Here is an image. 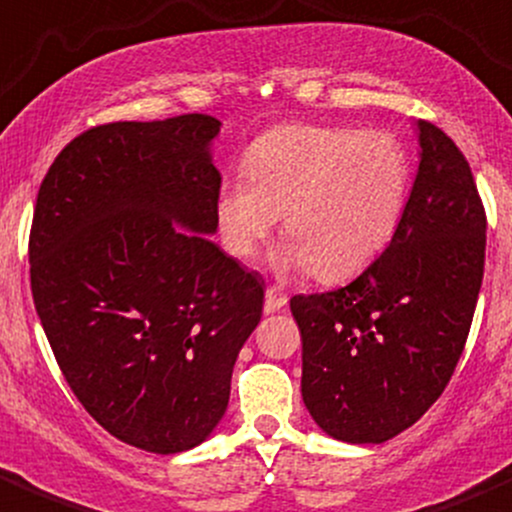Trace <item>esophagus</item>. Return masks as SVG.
<instances>
[{
  "mask_svg": "<svg viewBox=\"0 0 512 512\" xmlns=\"http://www.w3.org/2000/svg\"><path fill=\"white\" fill-rule=\"evenodd\" d=\"M287 305V295L280 290V287H267L265 290V310L275 312L280 307Z\"/></svg>",
  "mask_w": 512,
  "mask_h": 512,
  "instance_id": "34e87169",
  "label": "esophagus"
}]
</instances>
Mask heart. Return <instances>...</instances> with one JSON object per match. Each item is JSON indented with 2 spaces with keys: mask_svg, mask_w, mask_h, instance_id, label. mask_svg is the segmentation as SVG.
I'll return each instance as SVG.
<instances>
[{
  "mask_svg": "<svg viewBox=\"0 0 512 512\" xmlns=\"http://www.w3.org/2000/svg\"><path fill=\"white\" fill-rule=\"evenodd\" d=\"M408 150L390 132L285 124L245 155V180L225 182L217 225L230 255L250 257L282 217L287 260L322 282L365 267L393 240L410 195Z\"/></svg>",
  "mask_w": 512,
  "mask_h": 512,
  "instance_id": "heart-1",
  "label": "heart"
}]
</instances>
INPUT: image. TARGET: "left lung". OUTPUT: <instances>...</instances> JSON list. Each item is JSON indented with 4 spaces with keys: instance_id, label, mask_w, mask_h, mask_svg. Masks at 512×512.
Segmentation results:
<instances>
[{
    "instance_id": "8db88e82",
    "label": "left lung",
    "mask_w": 512,
    "mask_h": 512,
    "mask_svg": "<svg viewBox=\"0 0 512 512\" xmlns=\"http://www.w3.org/2000/svg\"><path fill=\"white\" fill-rule=\"evenodd\" d=\"M420 167L393 240L347 285L290 300L302 400L327 435L385 443L443 395L485 270L483 200L460 147L418 122Z\"/></svg>"
}]
</instances>
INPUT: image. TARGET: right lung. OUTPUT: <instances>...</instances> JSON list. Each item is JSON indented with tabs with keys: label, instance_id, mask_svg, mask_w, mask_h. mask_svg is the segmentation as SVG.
I'll return each mask as SVG.
<instances>
[{
	"label": "right lung",
	"instance_id": "add662e5",
	"mask_svg": "<svg viewBox=\"0 0 512 512\" xmlns=\"http://www.w3.org/2000/svg\"><path fill=\"white\" fill-rule=\"evenodd\" d=\"M217 132L220 119L197 112L89 127L34 205L29 280L54 360L84 410L147 453H182L215 430L262 317L260 275L207 237Z\"/></svg>",
	"mask_w": 512,
	"mask_h": 512
}]
</instances>
